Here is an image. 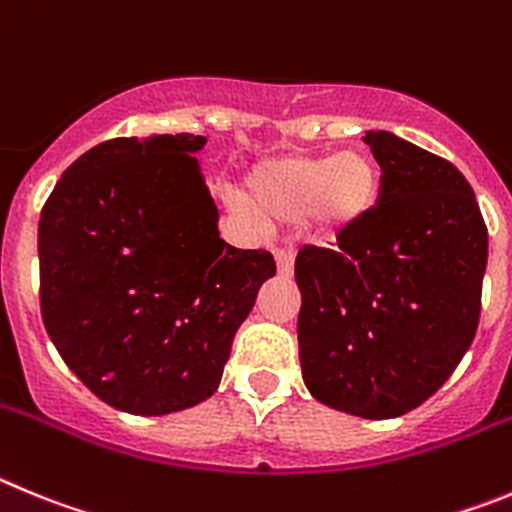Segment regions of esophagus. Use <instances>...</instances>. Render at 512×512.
<instances>
[{
	"mask_svg": "<svg viewBox=\"0 0 512 512\" xmlns=\"http://www.w3.org/2000/svg\"><path fill=\"white\" fill-rule=\"evenodd\" d=\"M275 262H278L280 278H290V275H293V252H290V250H275Z\"/></svg>",
	"mask_w": 512,
	"mask_h": 512,
	"instance_id": "obj_1",
	"label": "esophagus"
}]
</instances>
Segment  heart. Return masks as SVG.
I'll return each mask as SVG.
<instances>
[{"instance_id":"obj_1","label":"heart","mask_w":512,"mask_h":512,"mask_svg":"<svg viewBox=\"0 0 512 512\" xmlns=\"http://www.w3.org/2000/svg\"><path fill=\"white\" fill-rule=\"evenodd\" d=\"M380 165L365 150L336 155H283L247 176L245 201L267 224L298 222L316 239L352 232L380 196Z\"/></svg>"}]
</instances>
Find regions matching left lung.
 Segmentation results:
<instances>
[{
  "mask_svg": "<svg viewBox=\"0 0 512 512\" xmlns=\"http://www.w3.org/2000/svg\"><path fill=\"white\" fill-rule=\"evenodd\" d=\"M362 140L380 163V196L336 250L298 252V349L313 398L382 421L431 398L472 344L487 227L449 160L390 132Z\"/></svg>",
  "mask_w": 512,
  "mask_h": 512,
  "instance_id": "left-lung-1",
  "label": "left lung"
}]
</instances>
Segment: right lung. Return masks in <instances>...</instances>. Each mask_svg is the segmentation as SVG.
Listing matches in <instances>:
<instances>
[{"mask_svg":"<svg viewBox=\"0 0 512 512\" xmlns=\"http://www.w3.org/2000/svg\"><path fill=\"white\" fill-rule=\"evenodd\" d=\"M201 135L117 137L55 183L40 214V311L73 375L119 411L165 416L219 388L232 339L275 275L219 237Z\"/></svg>","mask_w":512,"mask_h":512,"instance_id":"1","label":"right lung"}]
</instances>
